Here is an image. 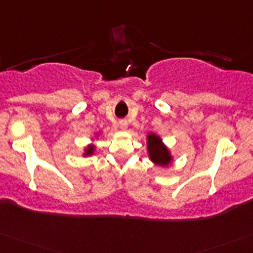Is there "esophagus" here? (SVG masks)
<instances>
[{
  "label": "esophagus",
  "mask_w": 253,
  "mask_h": 253,
  "mask_svg": "<svg viewBox=\"0 0 253 253\" xmlns=\"http://www.w3.org/2000/svg\"><path fill=\"white\" fill-rule=\"evenodd\" d=\"M119 125H120V128H122L123 130H125V129L128 128V122H126V120H120Z\"/></svg>",
  "instance_id": "esophagus-1"
}]
</instances>
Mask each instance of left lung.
I'll use <instances>...</instances> for the list:
<instances>
[{
  "mask_svg": "<svg viewBox=\"0 0 253 253\" xmlns=\"http://www.w3.org/2000/svg\"><path fill=\"white\" fill-rule=\"evenodd\" d=\"M146 149L149 159L153 164L160 168H168L174 160V156L170 153L169 148L164 144L160 135L155 133H149L146 135Z\"/></svg>",
  "mask_w": 253,
  "mask_h": 253,
  "instance_id": "left-lung-1",
  "label": "left lung"
}]
</instances>
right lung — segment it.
<instances>
[{"label": "right lung", "mask_w": 253, "mask_h": 253, "mask_svg": "<svg viewBox=\"0 0 253 253\" xmlns=\"http://www.w3.org/2000/svg\"><path fill=\"white\" fill-rule=\"evenodd\" d=\"M99 135H100L99 133L95 134L94 139L99 138ZM94 139L92 138V143H89L88 145H86L85 148L83 149V154H82V156H83V158H88V156H92L93 154L97 151V146H95V144H94Z\"/></svg>", "instance_id": "obj_1"}]
</instances>
